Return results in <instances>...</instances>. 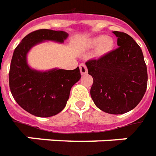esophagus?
<instances>
[{"label":"esophagus","instance_id":"1","mask_svg":"<svg viewBox=\"0 0 156 156\" xmlns=\"http://www.w3.org/2000/svg\"><path fill=\"white\" fill-rule=\"evenodd\" d=\"M79 69H80V73H81L82 75L86 74L88 73V69H87V67L84 63H81L79 65Z\"/></svg>","mask_w":156,"mask_h":156}]
</instances>
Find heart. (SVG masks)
Here are the masks:
<instances>
[{
    "instance_id": "obj_1",
    "label": "heart",
    "mask_w": 156,
    "mask_h": 156,
    "mask_svg": "<svg viewBox=\"0 0 156 156\" xmlns=\"http://www.w3.org/2000/svg\"><path fill=\"white\" fill-rule=\"evenodd\" d=\"M97 47V51L100 54H105L109 52L113 47L114 42L113 40L110 37H104V36H97L94 37V39L89 41V45L91 47Z\"/></svg>"
}]
</instances>
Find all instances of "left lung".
Returning <instances> with one entry per match:
<instances>
[{
    "instance_id": "1",
    "label": "left lung",
    "mask_w": 156,
    "mask_h": 156,
    "mask_svg": "<svg viewBox=\"0 0 156 156\" xmlns=\"http://www.w3.org/2000/svg\"><path fill=\"white\" fill-rule=\"evenodd\" d=\"M116 50L85 63L94 79L90 95L101 111L123 114L136 107L145 94L147 67L142 50L130 35L114 31Z\"/></svg>"
}]
</instances>
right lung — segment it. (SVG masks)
<instances>
[{
  "instance_id": "right-lung-1",
  "label": "right lung",
  "mask_w": 156,
  "mask_h": 156,
  "mask_svg": "<svg viewBox=\"0 0 156 156\" xmlns=\"http://www.w3.org/2000/svg\"><path fill=\"white\" fill-rule=\"evenodd\" d=\"M67 36L64 31L39 29L26 35L14 51L9 72L11 93L17 104L34 116L49 117L62 112L72 87L81 74L78 67L74 70L32 69L27 62V54L33 46L43 41L63 43Z\"/></svg>"
}]
</instances>
